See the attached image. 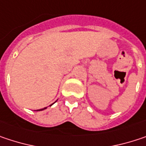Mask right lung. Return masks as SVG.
Instances as JSON below:
<instances>
[{
    "label": "right lung",
    "mask_w": 146,
    "mask_h": 146,
    "mask_svg": "<svg viewBox=\"0 0 146 146\" xmlns=\"http://www.w3.org/2000/svg\"><path fill=\"white\" fill-rule=\"evenodd\" d=\"M54 103H55V102H54ZM54 103H53V104H54ZM52 104H51L50 106H52ZM46 107H45V108H43V109H41V110H37L36 111H42V110H46Z\"/></svg>",
    "instance_id": "add662e5"
}]
</instances>
